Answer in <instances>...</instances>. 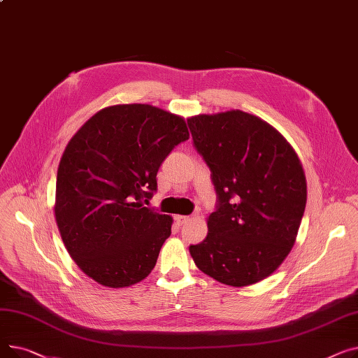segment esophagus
Returning <instances> with one entry per match:
<instances>
[{"label":"esophagus","instance_id":"obj_1","mask_svg":"<svg viewBox=\"0 0 358 358\" xmlns=\"http://www.w3.org/2000/svg\"><path fill=\"white\" fill-rule=\"evenodd\" d=\"M176 220H177V223H178V224H185V223H189V222L192 220V217H190V216L177 215V216H176Z\"/></svg>","mask_w":358,"mask_h":358}]
</instances>
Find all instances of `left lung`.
<instances>
[{"label": "left lung", "mask_w": 358, "mask_h": 358, "mask_svg": "<svg viewBox=\"0 0 358 358\" xmlns=\"http://www.w3.org/2000/svg\"><path fill=\"white\" fill-rule=\"evenodd\" d=\"M187 124L217 196L208 236L190 254L223 285L258 283L294 245L306 206L302 164L280 131L250 113L199 115Z\"/></svg>", "instance_id": "left-lung-1"}]
</instances>
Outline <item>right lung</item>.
<instances>
[{"instance_id": "obj_1", "label": "right lung", "mask_w": 358, "mask_h": 358, "mask_svg": "<svg viewBox=\"0 0 358 358\" xmlns=\"http://www.w3.org/2000/svg\"><path fill=\"white\" fill-rule=\"evenodd\" d=\"M182 117L149 104L100 110L72 136L56 177L55 217L71 258L119 289L154 270L173 219L145 208L169 152L189 139Z\"/></svg>"}]
</instances>
